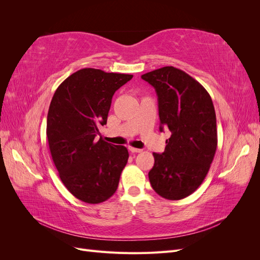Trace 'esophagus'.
<instances>
[{
    "label": "esophagus",
    "instance_id": "obj_1",
    "mask_svg": "<svg viewBox=\"0 0 260 260\" xmlns=\"http://www.w3.org/2000/svg\"><path fill=\"white\" fill-rule=\"evenodd\" d=\"M128 148H129V151L132 152V153H141V152H142V149H141V148H136V147H132V146H129Z\"/></svg>",
    "mask_w": 260,
    "mask_h": 260
}]
</instances>
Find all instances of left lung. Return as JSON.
I'll return each mask as SVG.
<instances>
[{"mask_svg": "<svg viewBox=\"0 0 260 260\" xmlns=\"http://www.w3.org/2000/svg\"><path fill=\"white\" fill-rule=\"evenodd\" d=\"M158 96L160 131L171 136L161 154L153 153L148 179L161 198L178 201L198 190L217 149L215 107L206 89L183 70L166 66L141 76Z\"/></svg>", "mask_w": 260, "mask_h": 260, "instance_id": "left-lung-1", "label": "left lung"}]
</instances>
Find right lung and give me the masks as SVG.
Here are the masks:
<instances>
[{
  "mask_svg": "<svg viewBox=\"0 0 260 260\" xmlns=\"http://www.w3.org/2000/svg\"><path fill=\"white\" fill-rule=\"evenodd\" d=\"M132 77L83 68L62 81L51 101L46 137L52 159L67 190L84 203L113 196L127 165V147L95 137L107 122L114 93Z\"/></svg>",
  "mask_w": 260,
  "mask_h": 260,
  "instance_id": "add662e5",
  "label": "right lung"
}]
</instances>
